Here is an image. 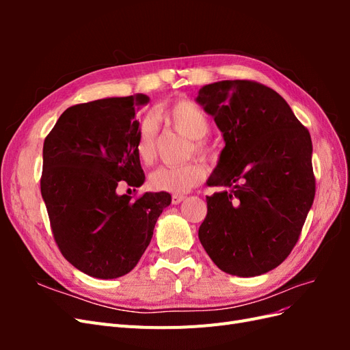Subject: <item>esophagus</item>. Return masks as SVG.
<instances>
[{"mask_svg": "<svg viewBox=\"0 0 350 350\" xmlns=\"http://www.w3.org/2000/svg\"><path fill=\"white\" fill-rule=\"evenodd\" d=\"M184 198H185V196H181V194H174V196H172V204H179Z\"/></svg>", "mask_w": 350, "mask_h": 350, "instance_id": "esophagus-1", "label": "esophagus"}]
</instances>
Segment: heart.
<instances>
[{
    "mask_svg": "<svg viewBox=\"0 0 350 350\" xmlns=\"http://www.w3.org/2000/svg\"><path fill=\"white\" fill-rule=\"evenodd\" d=\"M162 120L191 142V150L201 159H210L213 154L210 144L204 140L210 130L207 115L198 105L188 99L172 103L162 112ZM156 125L146 120L137 131L135 154L144 165H150L156 157ZM206 171L200 162H189L181 166H161L154 169L149 176V184L156 191L172 194L187 193L204 179Z\"/></svg>",
    "mask_w": 350,
    "mask_h": 350,
    "instance_id": "obj_1",
    "label": "heart"
}]
</instances>
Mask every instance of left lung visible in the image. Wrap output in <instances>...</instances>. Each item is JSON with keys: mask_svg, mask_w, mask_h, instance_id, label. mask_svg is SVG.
<instances>
[{"mask_svg": "<svg viewBox=\"0 0 350 350\" xmlns=\"http://www.w3.org/2000/svg\"><path fill=\"white\" fill-rule=\"evenodd\" d=\"M197 102L224 133L208 179L198 238L225 273L252 278L276 269L299 239L315 196L312 142L278 92L252 80L200 89Z\"/></svg>", "mask_w": 350, "mask_h": 350, "instance_id": "obj_1", "label": "left lung"}]
</instances>
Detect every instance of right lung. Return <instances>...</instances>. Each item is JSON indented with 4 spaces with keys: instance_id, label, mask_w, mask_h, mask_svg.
Listing matches in <instances>:
<instances>
[{
    "instance_id": "add662e5",
    "label": "right lung",
    "mask_w": 350,
    "mask_h": 350,
    "mask_svg": "<svg viewBox=\"0 0 350 350\" xmlns=\"http://www.w3.org/2000/svg\"><path fill=\"white\" fill-rule=\"evenodd\" d=\"M146 94L79 103L62 112L44 143L40 193L52 235L64 258L98 279L131 271L149 245L171 194L120 196V185L140 187L135 154Z\"/></svg>"
}]
</instances>
